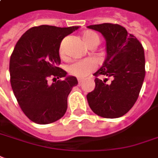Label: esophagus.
<instances>
[{
    "mask_svg": "<svg viewBox=\"0 0 158 158\" xmlns=\"http://www.w3.org/2000/svg\"><path fill=\"white\" fill-rule=\"evenodd\" d=\"M82 81H83L82 79H78V83H79V85H81V84L82 83Z\"/></svg>",
    "mask_w": 158,
    "mask_h": 158,
    "instance_id": "esophagus-1",
    "label": "esophagus"
}]
</instances>
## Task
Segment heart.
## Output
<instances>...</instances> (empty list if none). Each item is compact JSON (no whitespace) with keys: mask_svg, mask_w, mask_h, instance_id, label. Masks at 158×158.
<instances>
[{"mask_svg":"<svg viewBox=\"0 0 158 158\" xmlns=\"http://www.w3.org/2000/svg\"><path fill=\"white\" fill-rule=\"evenodd\" d=\"M82 39L84 42L88 47L90 45L94 44L97 46L100 43V38L99 35L97 33L92 31H86L82 35ZM60 54L62 55V51H60ZM94 69V64L89 60H84V61H77L74 63L70 64L67 66V71L70 74L73 75L75 77L79 78L86 77V76Z\"/></svg>","mask_w":158,"mask_h":158,"instance_id":"b5f03b06","label":"heart"}]
</instances>
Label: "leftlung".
<instances>
[{"label":"left lung","instance_id":"left-lung-1","mask_svg":"<svg viewBox=\"0 0 158 158\" xmlns=\"http://www.w3.org/2000/svg\"><path fill=\"white\" fill-rule=\"evenodd\" d=\"M102 33L106 40V57L94 76L111 78L102 81L95 78V89L86 95L92 111L105 118L125 115L133 106L145 77V55L142 44L122 26L111 23L88 26Z\"/></svg>","mask_w":158,"mask_h":158}]
</instances>
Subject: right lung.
Wrapping results in <instances>:
<instances>
[{"label":"right lung","instance_id":"1","mask_svg":"<svg viewBox=\"0 0 158 158\" xmlns=\"http://www.w3.org/2000/svg\"><path fill=\"white\" fill-rule=\"evenodd\" d=\"M80 27H56L41 25L21 35L10 59V85L25 115L33 123L49 124L63 117L67 97L78 83L73 76L58 66L62 39ZM50 76L55 83L49 84ZM64 77L63 81L56 79Z\"/></svg>","mask_w":158,"mask_h":158}]
</instances>
